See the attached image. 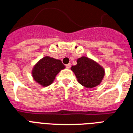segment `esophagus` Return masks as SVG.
<instances>
[{
  "mask_svg": "<svg viewBox=\"0 0 133 133\" xmlns=\"http://www.w3.org/2000/svg\"><path fill=\"white\" fill-rule=\"evenodd\" d=\"M65 67H66V68H68V69L70 68V67H71V63H68V64L65 65Z\"/></svg>",
  "mask_w": 133,
  "mask_h": 133,
  "instance_id": "34e87169",
  "label": "esophagus"
}]
</instances>
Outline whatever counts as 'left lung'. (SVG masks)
I'll return each mask as SVG.
<instances>
[{"instance_id": "obj_1", "label": "left lung", "mask_w": 133, "mask_h": 133, "mask_svg": "<svg viewBox=\"0 0 133 133\" xmlns=\"http://www.w3.org/2000/svg\"><path fill=\"white\" fill-rule=\"evenodd\" d=\"M77 64L71 68L77 78L78 82L87 87L93 88L100 84L105 70L102 67L89 58L83 56L77 59Z\"/></svg>"}]
</instances>
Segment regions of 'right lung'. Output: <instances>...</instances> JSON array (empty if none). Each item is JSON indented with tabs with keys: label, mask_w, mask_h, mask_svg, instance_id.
<instances>
[{
	"label": "right lung",
	"mask_w": 133,
	"mask_h": 133,
	"mask_svg": "<svg viewBox=\"0 0 133 133\" xmlns=\"http://www.w3.org/2000/svg\"><path fill=\"white\" fill-rule=\"evenodd\" d=\"M65 68L61 61L45 56L35 65L33 77L39 84L47 87L53 82L56 75Z\"/></svg>",
	"instance_id": "1"
}]
</instances>
